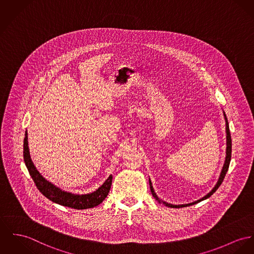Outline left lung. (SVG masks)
Segmentation results:
<instances>
[{"label":"left lung","instance_id":"1","mask_svg":"<svg viewBox=\"0 0 254 254\" xmlns=\"http://www.w3.org/2000/svg\"><path fill=\"white\" fill-rule=\"evenodd\" d=\"M223 115H224L225 122H226V141H227V142H226V144H227V147H226V157H225V161H224V165H223V167H222L221 173H220V176H219V178H218V181H217V183H216L215 188H214V189H213V190H211L207 195L202 197L201 199L197 200L195 202H192V203H190V204H184V205H172V204L166 203V202H164V201H161V200L157 197V195L156 194V192H155V190H154V189H153V186H152L151 180H149V183H150V189H151L152 194L154 195V197L156 198V200H157L159 203H162V204H164L165 206L170 207V208H183V207H189V206L194 205L196 203H198V202H200V201H203V200H205V199L209 198L210 196L213 195V194L215 193V191H216V190L219 188V186L222 184L223 179H224V177L226 175V172L228 171V168H229V164H230V160H231V152H232V141H231V134H230V130H229V125H228V121H227V118H226V115H225V113H224V112H223Z\"/></svg>","mask_w":254,"mask_h":254}]
</instances>
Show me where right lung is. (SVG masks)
<instances>
[{"label":"right lung","mask_w":254,"mask_h":254,"mask_svg":"<svg viewBox=\"0 0 254 254\" xmlns=\"http://www.w3.org/2000/svg\"><path fill=\"white\" fill-rule=\"evenodd\" d=\"M24 161L28 168V171L32 177L33 181L35 182L38 190L39 191L51 200L54 203H57L59 205L69 207L72 209L77 210H84V209H90L94 208L99 205L105 198L108 195L111 185H112V175L109 176L108 179L103 183V185L98 188V190L92 193L88 194H73L71 192H66L62 190H60L51 183H49L47 180H45L42 176L39 174V171L35 167L31 156L29 152V146H28V133L25 132L24 138Z\"/></svg>","instance_id":"obj_1"}]
</instances>
